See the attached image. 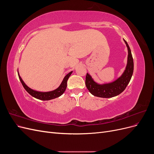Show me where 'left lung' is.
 I'll list each match as a JSON object with an SVG mask.
<instances>
[{
    "instance_id": "obj_1",
    "label": "left lung",
    "mask_w": 154,
    "mask_h": 154,
    "mask_svg": "<svg viewBox=\"0 0 154 154\" xmlns=\"http://www.w3.org/2000/svg\"><path fill=\"white\" fill-rule=\"evenodd\" d=\"M124 41L127 46L128 51L127 66L124 73L117 80L109 84L104 85L97 84L92 80L89 74L87 73L85 85L88 91L92 95L97 97H104V98H109V97H114L121 94L128 85L134 71V61L129 45L125 40Z\"/></svg>"
}]
</instances>
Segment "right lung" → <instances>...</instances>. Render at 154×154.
Here are the masks:
<instances>
[{
	"label": "right lung",
	"instance_id": "right-lung-1",
	"mask_svg": "<svg viewBox=\"0 0 154 154\" xmlns=\"http://www.w3.org/2000/svg\"><path fill=\"white\" fill-rule=\"evenodd\" d=\"M72 72H70L69 73H68L67 75L65 76V78H63V80L61 83V85L59 86L58 88H57V89H55L53 91H50V92H38V91H36L31 89L29 87H27L25 83L23 82V80H22L21 77L20 76L19 74L18 73V77H19L20 80L22 83V84L24 87V88L26 89V91L29 93L30 95H31L32 96H33L36 99H38L40 100H53L54 98H57V97H59L61 96L62 94H63V92H65L66 89L67 87V80L69 79V76H71V74Z\"/></svg>",
	"mask_w": 154,
	"mask_h": 154
}]
</instances>
